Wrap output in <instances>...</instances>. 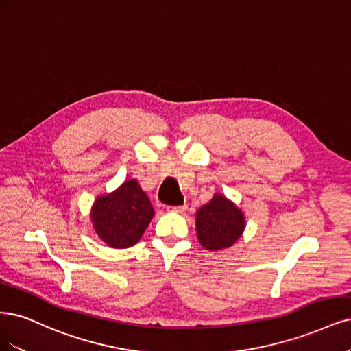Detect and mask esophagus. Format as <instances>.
<instances>
[{
	"label": "esophagus",
	"instance_id": "1",
	"mask_svg": "<svg viewBox=\"0 0 351 351\" xmlns=\"http://www.w3.org/2000/svg\"><path fill=\"white\" fill-rule=\"evenodd\" d=\"M168 210L170 212H174V213H184L187 210V206L186 204H183V206H174V208H168Z\"/></svg>",
	"mask_w": 351,
	"mask_h": 351
}]
</instances>
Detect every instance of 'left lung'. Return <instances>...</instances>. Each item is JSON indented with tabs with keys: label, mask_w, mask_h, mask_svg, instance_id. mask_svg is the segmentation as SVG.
I'll list each match as a JSON object with an SVG mask.
<instances>
[{
	"label": "left lung",
	"mask_w": 351,
	"mask_h": 351,
	"mask_svg": "<svg viewBox=\"0 0 351 351\" xmlns=\"http://www.w3.org/2000/svg\"><path fill=\"white\" fill-rule=\"evenodd\" d=\"M245 215L221 193L196 213V234L200 245L209 251L232 247L245 229Z\"/></svg>",
	"instance_id": "left-lung-1"
}]
</instances>
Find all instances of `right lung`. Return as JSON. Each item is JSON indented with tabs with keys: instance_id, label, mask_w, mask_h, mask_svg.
Here are the masks:
<instances>
[{
	"instance_id": "obj_1",
	"label": "right lung",
	"mask_w": 351,
	"mask_h": 351,
	"mask_svg": "<svg viewBox=\"0 0 351 351\" xmlns=\"http://www.w3.org/2000/svg\"><path fill=\"white\" fill-rule=\"evenodd\" d=\"M154 213L138 180L129 178L114 191L97 196L90 210V219L95 234L106 245L122 250L138 243Z\"/></svg>"
}]
</instances>
